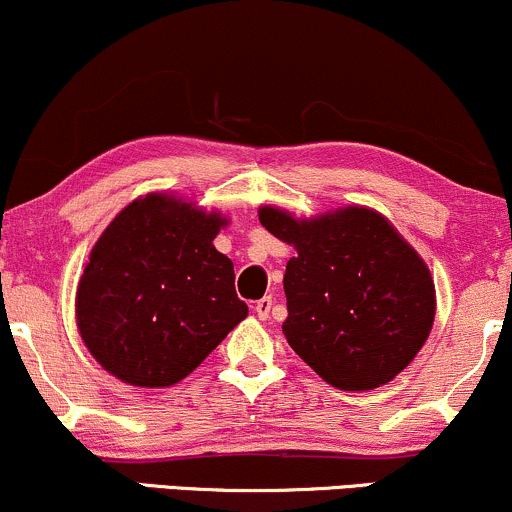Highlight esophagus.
<instances>
[{
  "mask_svg": "<svg viewBox=\"0 0 512 512\" xmlns=\"http://www.w3.org/2000/svg\"><path fill=\"white\" fill-rule=\"evenodd\" d=\"M255 313L262 320H267L269 313H272V296H262V299L255 303Z\"/></svg>",
  "mask_w": 512,
  "mask_h": 512,
  "instance_id": "1",
  "label": "esophagus"
}]
</instances>
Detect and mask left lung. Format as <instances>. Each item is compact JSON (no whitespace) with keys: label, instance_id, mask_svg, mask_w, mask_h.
I'll use <instances>...</instances> for the list:
<instances>
[{"label":"left lung","instance_id":"1","mask_svg":"<svg viewBox=\"0 0 512 512\" xmlns=\"http://www.w3.org/2000/svg\"><path fill=\"white\" fill-rule=\"evenodd\" d=\"M260 223L296 247L282 330L308 367L338 389L369 391L411 364L435 320V284L384 216L350 206L294 221L265 206Z\"/></svg>","mask_w":512,"mask_h":512}]
</instances>
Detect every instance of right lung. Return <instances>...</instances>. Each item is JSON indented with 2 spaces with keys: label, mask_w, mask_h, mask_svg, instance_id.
<instances>
[{
  "label": "right lung",
  "mask_w": 512,
  "mask_h": 512,
  "mask_svg": "<svg viewBox=\"0 0 512 512\" xmlns=\"http://www.w3.org/2000/svg\"><path fill=\"white\" fill-rule=\"evenodd\" d=\"M221 226L216 213L150 194L101 233L77 286V325L106 372L172 386L247 316L233 262L213 247Z\"/></svg>",
  "instance_id": "1"
}]
</instances>
